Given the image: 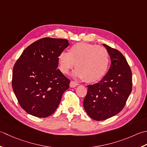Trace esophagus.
<instances>
[{"instance_id": "obj_1", "label": "esophagus", "mask_w": 147, "mask_h": 147, "mask_svg": "<svg viewBox=\"0 0 147 147\" xmlns=\"http://www.w3.org/2000/svg\"><path fill=\"white\" fill-rule=\"evenodd\" d=\"M78 85H79V84H78V83L76 82H75V81H71L70 83V88H75V87L77 86Z\"/></svg>"}]
</instances>
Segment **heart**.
Wrapping results in <instances>:
<instances>
[{"instance_id": "obj_1", "label": "heart", "mask_w": 147, "mask_h": 147, "mask_svg": "<svg viewBox=\"0 0 147 147\" xmlns=\"http://www.w3.org/2000/svg\"><path fill=\"white\" fill-rule=\"evenodd\" d=\"M57 60L61 73L67 74L75 65L77 68L72 76L85 79L88 82H94L102 79L107 72L110 63L109 53L105 47L86 42L75 44L70 47L69 53L61 52Z\"/></svg>"}]
</instances>
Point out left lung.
I'll list each match as a JSON object with an SVG mask.
<instances>
[{
	"mask_svg": "<svg viewBox=\"0 0 147 147\" xmlns=\"http://www.w3.org/2000/svg\"><path fill=\"white\" fill-rule=\"evenodd\" d=\"M103 46L109 54L111 65L100 82L88 86L83 101L86 113L95 121H103L119 113L132 90V73L125 57L118 50Z\"/></svg>",
	"mask_w": 147,
	"mask_h": 147,
	"instance_id": "8db88e82",
	"label": "left lung"
}]
</instances>
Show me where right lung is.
I'll return each instance as SVG.
<instances>
[{
  "label": "right lung",
  "mask_w": 147,
  "mask_h": 147,
  "mask_svg": "<svg viewBox=\"0 0 147 147\" xmlns=\"http://www.w3.org/2000/svg\"><path fill=\"white\" fill-rule=\"evenodd\" d=\"M69 46L67 39L43 38L30 45L15 63L12 86L22 109L47 117L55 112L70 80L58 67L57 58Z\"/></svg>",
  "instance_id": "obj_1"
}]
</instances>
